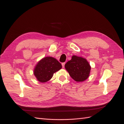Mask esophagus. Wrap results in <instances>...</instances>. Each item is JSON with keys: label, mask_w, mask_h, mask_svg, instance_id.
<instances>
[{"label": "esophagus", "mask_w": 124, "mask_h": 124, "mask_svg": "<svg viewBox=\"0 0 124 124\" xmlns=\"http://www.w3.org/2000/svg\"><path fill=\"white\" fill-rule=\"evenodd\" d=\"M62 68H63L65 67V62H62Z\"/></svg>", "instance_id": "34e87169"}]
</instances>
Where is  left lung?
Instances as JSON below:
<instances>
[{"label": "left lung", "instance_id": "8db88e82", "mask_svg": "<svg viewBox=\"0 0 124 124\" xmlns=\"http://www.w3.org/2000/svg\"><path fill=\"white\" fill-rule=\"evenodd\" d=\"M70 76L76 82H83L89 76L91 67L86 59L72 56L70 61L65 65Z\"/></svg>", "mask_w": 124, "mask_h": 124}]
</instances>
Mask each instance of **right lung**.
<instances>
[{
    "label": "right lung",
    "instance_id": "add662e5",
    "mask_svg": "<svg viewBox=\"0 0 124 124\" xmlns=\"http://www.w3.org/2000/svg\"><path fill=\"white\" fill-rule=\"evenodd\" d=\"M62 68L61 63L52 57H44L40 61L34 69V75L41 83L49 81L53 74Z\"/></svg>",
    "mask_w": 124,
    "mask_h": 124
}]
</instances>
